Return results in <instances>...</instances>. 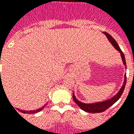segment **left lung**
<instances>
[{"instance_id": "obj_1", "label": "left lung", "mask_w": 134, "mask_h": 134, "mask_svg": "<svg viewBox=\"0 0 134 134\" xmlns=\"http://www.w3.org/2000/svg\"><path fill=\"white\" fill-rule=\"evenodd\" d=\"M103 33L106 36V37L108 38V41H110L113 46L115 47V48L120 53V55H121V60H122V62H123V64H124V67L126 69V60H125V57H124V55L123 53V52L121 51V50L120 49L119 46L117 44V43L116 42L112 36L110 34H109L107 32H105L103 31ZM126 74H124V83H123V85L121 87V88L119 89V92H117V93L116 95H115L114 96L112 97L111 98L108 99L107 100L102 101V102H98V103H82L79 100H77L74 95V93H73V100L76 103V104L79 107V108L81 109L83 111L87 112H91V113H98V112H102L105 111L108 108H109L110 106H112L113 104H115L116 102H117L118 100L119 99V98L121 97V96L123 93L124 92V88H125V85H126Z\"/></svg>"}]
</instances>
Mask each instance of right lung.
Wrapping results in <instances>:
<instances>
[{"label": "right lung", "instance_id": "add662e5", "mask_svg": "<svg viewBox=\"0 0 134 134\" xmlns=\"http://www.w3.org/2000/svg\"><path fill=\"white\" fill-rule=\"evenodd\" d=\"M0 63H1V60H0ZM1 82H0V86L1 85ZM47 104H45L44 105L42 106L41 108H38V109H37V110H26V111H25V110H19V109H17L18 110H19L20 112H22V113H26V114H34V113H37V112H40V111H41V110L43 109V108L46 107V105Z\"/></svg>", "mask_w": 134, "mask_h": 134}]
</instances>
